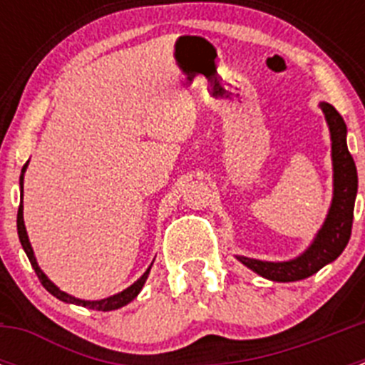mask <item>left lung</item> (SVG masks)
Here are the masks:
<instances>
[{
    "label": "left lung",
    "mask_w": 365,
    "mask_h": 365,
    "mask_svg": "<svg viewBox=\"0 0 365 365\" xmlns=\"http://www.w3.org/2000/svg\"><path fill=\"white\" fill-rule=\"evenodd\" d=\"M320 106L327 118L329 130H331L334 168V197L324 227L318 232L314 243L309 247L307 252L292 261L270 263V261H257L237 256L243 265L272 282H298V279L309 278L318 272L322 267L336 259L349 243L351 228H353L354 197H356V188H359L356 166L347 150L346 122L331 104L322 102Z\"/></svg>",
    "instance_id": "obj_1"
}]
</instances>
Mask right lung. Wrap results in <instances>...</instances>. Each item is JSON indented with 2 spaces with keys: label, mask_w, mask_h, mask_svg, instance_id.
Instances as JSON below:
<instances>
[{
  "label": "right lung",
  "mask_w": 365,
  "mask_h": 365,
  "mask_svg": "<svg viewBox=\"0 0 365 365\" xmlns=\"http://www.w3.org/2000/svg\"><path fill=\"white\" fill-rule=\"evenodd\" d=\"M25 168H27V164L24 166V170H21V177H19V185H21V195H24V172ZM18 235H19V241H21V247H24L25 254H27L29 261H31L32 269H34V272H36L38 279L41 282V285L47 289V291L51 292L53 296H56L58 299H62V302H67V303H76V305H83V307L87 309H95V311H115V309L118 307H124L125 303H130L131 299L137 298V294L140 292V289L144 287V283H146V278L148 274H150V269L146 270V272L143 274V278L137 279V282L133 283L131 287H128L125 291H122L120 294H115L111 296V298H106V299H100V302H83V299H78V298H73V296L66 294L63 291H60L54 283H51V279L45 276L43 272L40 270V267H38L36 263V257H34V252H32V247L31 243H29V237H27V230H25V225H24V205H19L18 208Z\"/></svg>",
  "instance_id": "1"
}]
</instances>
